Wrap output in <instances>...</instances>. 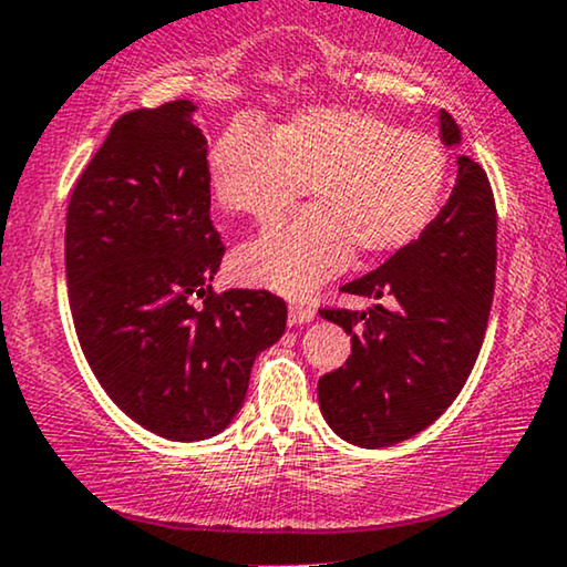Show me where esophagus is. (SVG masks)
Returning <instances> with one entry per match:
<instances>
[{
    "mask_svg": "<svg viewBox=\"0 0 567 567\" xmlns=\"http://www.w3.org/2000/svg\"><path fill=\"white\" fill-rule=\"evenodd\" d=\"M313 316H316V308L310 306L308 300H292L290 302V313H287V318H290V326H300V323L313 321Z\"/></svg>",
    "mask_w": 567,
    "mask_h": 567,
    "instance_id": "1",
    "label": "esophagus"
}]
</instances>
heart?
<instances>
[{
	"label": "heart",
	"instance_id": "b5f03b06",
	"mask_svg": "<svg viewBox=\"0 0 567 567\" xmlns=\"http://www.w3.org/2000/svg\"><path fill=\"white\" fill-rule=\"evenodd\" d=\"M210 187L223 210L272 226L298 197L316 205L244 246L236 272L251 285L306 295L360 249L382 259L432 226L450 162L440 141L357 107H308L267 131L236 121L210 148Z\"/></svg>",
	"mask_w": 567,
	"mask_h": 567
}]
</instances>
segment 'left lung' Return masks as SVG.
Segmentation results:
<instances>
[{"label":"left lung","instance_id":"1","mask_svg":"<svg viewBox=\"0 0 567 567\" xmlns=\"http://www.w3.org/2000/svg\"><path fill=\"white\" fill-rule=\"evenodd\" d=\"M440 133L460 127L442 110ZM496 285V200L483 166L457 158V182L432 226L341 292L390 298L393 308H323L352 333L344 367L318 380L323 419L341 440L398 444L434 424L465 385L483 347Z\"/></svg>","mask_w":567,"mask_h":567}]
</instances>
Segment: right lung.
Masks as SVG:
<instances>
[{
	"instance_id": "add662e5",
	"label": "right lung",
	"mask_w": 567,
	"mask_h": 567,
	"mask_svg": "<svg viewBox=\"0 0 567 567\" xmlns=\"http://www.w3.org/2000/svg\"><path fill=\"white\" fill-rule=\"evenodd\" d=\"M193 113L174 100L117 117L76 179L63 241L94 378L135 424L172 442L230 424L254 360L287 321L285 300L267 290L213 292L226 246Z\"/></svg>"
}]
</instances>
